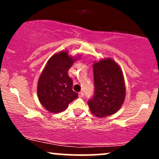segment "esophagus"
Here are the masks:
<instances>
[{"instance_id": "34e87169", "label": "esophagus", "mask_w": 159, "mask_h": 159, "mask_svg": "<svg viewBox=\"0 0 159 159\" xmlns=\"http://www.w3.org/2000/svg\"><path fill=\"white\" fill-rule=\"evenodd\" d=\"M78 96H79L80 98H82L84 96V93L83 92H80L79 94H78Z\"/></svg>"}]
</instances>
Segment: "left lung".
<instances>
[{
  "label": "left lung",
  "instance_id": "left-lung-1",
  "mask_svg": "<svg viewBox=\"0 0 159 159\" xmlns=\"http://www.w3.org/2000/svg\"><path fill=\"white\" fill-rule=\"evenodd\" d=\"M95 91L88 101L93 114L105 117L120 110L125 96V86L121 69L111 58L93 64Z\"/></svg>",
  "mask_w": 159,
  "mask_h": 159
}]
</instances>
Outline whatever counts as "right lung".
<instances>
[{"label": "right lung", "mask_w": 159, "mask_h": 159, "mask_svg": "<svg viewBox=\"0 0 159 159\" xmlns=\"http://www.w3.org/2000/svg\"><path fill=\"white\" fill-rule=\"evenodd\" d=\"M67 52L54 54L45 66L39 78L37 94L40 103L47 111L59 113L78 97L72 90V80L68 71L75 61Z\"/></svg>", "instance_id": "right-lung-1"}]
</instances>
